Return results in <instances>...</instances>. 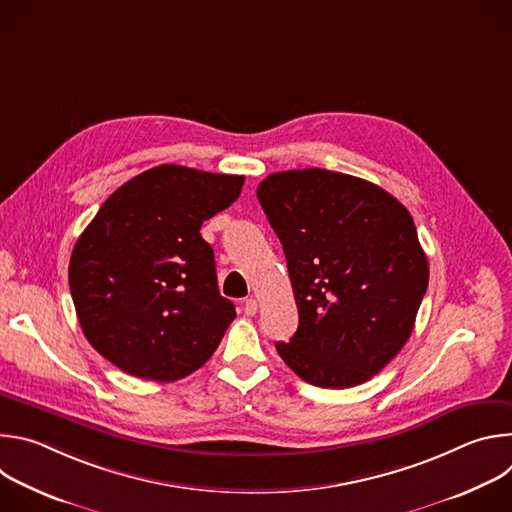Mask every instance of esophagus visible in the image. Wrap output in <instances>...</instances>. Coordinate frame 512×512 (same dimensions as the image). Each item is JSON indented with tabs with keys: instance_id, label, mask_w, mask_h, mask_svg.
I'll return each instance as SVG.
<instances>
[{
	"instance_id": "esophagus-1",
	"label": "esophagus",
	"mask_w": 512,
	"mask_h": 512,
	"mask_svg": "<svg viewBox=\"0 0 512 512\" xmlns=\"http://www.w3.org/2000/svg\"><path fill=\"white\" fill-rule=\"evenodd\" d=\"M243 312H245L247 316H255V314H257V300H255V298L245 300V304H243Z\"/></svg>"
}]
</instances>
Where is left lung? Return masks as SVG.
I'll return each mask as SVG.
<instances>
[{
    "mask_svg": "<svg viewBox=\"0 0 512 512\" xmlns=\"http://www.w3.org/2000/svg\"><path fill=\"white\" fill-rule=\"evenodd\" d=\"M257 198L279 237L300 324L275 348L322 389L373 379L413 332L429 267L409 210L373 182L322 168L267 176Z\"/></svg>",
    "mask_w": 512,
    "mask_h": 512,
    "instance_id": "8db88e82",
    "label": "left lung"
}]
</instances>
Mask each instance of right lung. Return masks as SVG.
Segmentation results:
<instances>
[{
  "label": "right lung",
  "mask_w": 512,
  "mask_h": 512,
  "mask_svg": "<svg viewBox=\"0 0 512 512\" xmlns=\"http://www.w3.org/2000/svg\"><path fill=\"white\" fill-rule=\"evenodd\" d=\"M245 176L156 166L117 188L70 255L68 285L91 346L127 375L178 381L212 356L237 312L200 227Z\"/></svg>",
  "instance_id": "1"
}]
</instances>
